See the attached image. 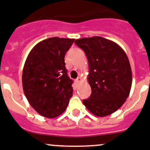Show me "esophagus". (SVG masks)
<instances>
[{"instance_id": "esophagus-1", "label": "esophagus", "mask_w": 150, "mask_h": 150, "mask_svg": "<svg viewBox=\"0 0 150 150\" xmlns=\"http://www.w3.org/2000/svg\"><path fill=\"white\" fill-rule=\"evenodd\" d=\"M81 81V77H78V78L75 79V82H76L77 83H80Z\"/></svg>"}]
</instances>
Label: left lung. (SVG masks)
<instances>
[{
    "label": "left lung",
    "mask_w": 150,
    "mask_h": 150,
    "mask_svg": "<svg viewBox=\"0 0 150 150\" xmlns=\"http://www.w3.org/2000/svg\"><path fill=\"white\" fill-rule=\"evenodd\" d=\"M89 63L87 79L92 89L83 103L98 117L111 115L122 106L132 86V70L128 57L117 43L95 36L77 39Z\"/></svg>",
    "instance_id": "left-lung-1"
}]
</instances>
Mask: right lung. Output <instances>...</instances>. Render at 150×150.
Instances as JSON below:
<instances>
[{"label":"right lung","instance_id":"add662e5","mask_svg":"<svg viewBox=\"0 0 150 150\" xmlns=\"http://www.w3.org/2000/svg\"><path fill=\"white\" fill-rule=\"evenodd\" d=\"M75 39L50 38L36 44L28 54L22 84L29 104L40 115L58 117L72 96V80L67 75L65 54Z\"/></svg>","mask_w":150,"mask_h":150}]
</instances>
